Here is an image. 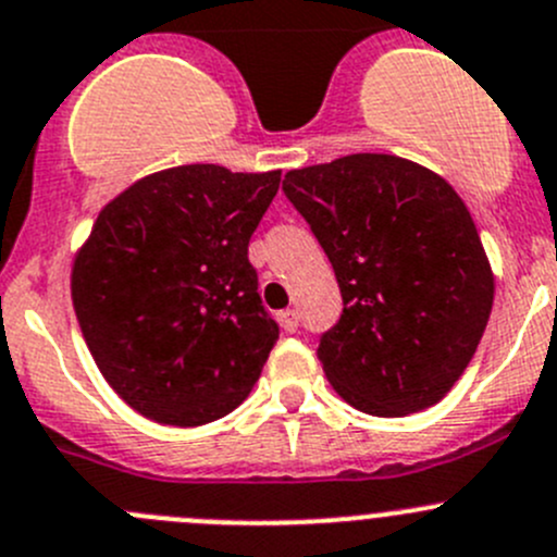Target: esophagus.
Returning a JSON list of instances; mask_svg holds the SVG:
<instances>
[{"label": "esophagus", "mask_w": 557, "mask_h": 557, "mask_svg": "<svg viewBox=\"0 0 557 557\" xmlns=\"http://www.w3.org/2000/svg\"><path fill=\"white\" fill-rule=\"evenodd\" d=\"M277 321H280V326L285 329V332H296V329H299V312H296V310H283L277 315Z\"/></svg>", "instance_id": "esophagus-1"}]
</instances>
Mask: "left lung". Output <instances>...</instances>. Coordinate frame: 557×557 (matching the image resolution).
<instances>
[{"label":"left lung","instance_id":"1","mask_svg":"<svg viewBox=\"0 0 557 557\" xmlns=\"http://www.w3.org/2000/svg\"><path fill=\"white\" fill-rule=\"evenodd\" d=\"M343 294L318 345L334 392L361 413L441 403L479 348L495 274L466 201L397 154H348L285 174Z\"/></svg>","mask_w":557,"mask_h":557}]
</instances>
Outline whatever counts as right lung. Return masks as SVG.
<instances>
[{
    "mask_svg": "<svg viewBox=\"0 0 557 557\" xmlns=\"http://www.w3.org/2000/svg\"><path fill=\"white\" fill-rule=\"evenodd\" d=\"M277 187L280 171H158L108 201L75 252L70 296L91 359L152 422H214L256 386L280 329L247 245Z\"/></svg>",
    "mask_w": 557,
    "mask_h": 557,
    "instance_id": "add662e5",
    "label": "right lung"
}]
</instances>
